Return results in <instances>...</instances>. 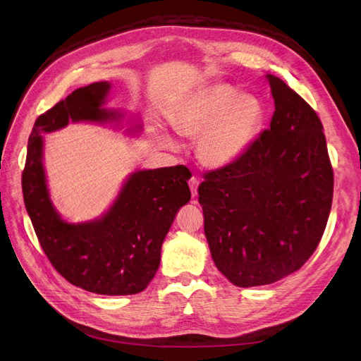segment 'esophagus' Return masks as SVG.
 Listing matches in <instances>:
<instances>
[{"instance_id":"34e87169","label":"esophagus","mask_w":361,"mask_h":361,"mask_svg":"<svg viewBox=\"0 0 361 361\" xmlns=\"http://www.w3.org/2000/svg\"><path fill=\"white\" fill-rule=\"evenodd\" d=\"M190 190H191V194H192V197H195V195H197V187H199V178H195V176H192L191 179H190Z\"/></svg>"}]
</instances>
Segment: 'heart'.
<instances>
[{
	"instance_id": "b5f03b06",
	"label": "heart",
	"mask_w": 361,
	"mask_h": 361,
	"mask_svg": "<svg viewBox=\"0 0 361 361\" xmlns=\"http://www.w3.org/2000/svg\"><path fill=\"white\" fill-rule=\"evenodd\" d=\"M265 108L255 96L239 94L235 87L216 82L190 96L171 117L178 134L198 138L197 155L207 167H227L241 158L259 137ZM169 147L174 141L164 140Z\"/></svg>"
}]
</instances>
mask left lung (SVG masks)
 Returning a JSON list of instances; mask_svg holds the SVG:
<instances>
[{
	"instance_id": "8db88e82",
	"label": "left lung",
	"mask_w": 361,
	"mask_h": 361,
	"mask_svg": "<svg viewBox=\"0 0 361 361\" xmlns=\"http://www.w3.org/2000/svg\"><path fill=\"white\" fill-rule=\"evenodd\" d=\"M276 110L269 128L199 187L204 235L218 271L239 288L269 285L318 248L331 209L334 173L313 108L267 75Z\"/></svg>"
}]
</instances>
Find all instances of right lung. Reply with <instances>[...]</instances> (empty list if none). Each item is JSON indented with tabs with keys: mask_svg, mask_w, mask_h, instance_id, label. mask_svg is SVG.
I'll return each instance as SVG.
<instances>
[{
	"mask_svg": "<svg viewBox=\"0 0 361 361\" xmlns=\"http://www.w3.org/2000/svg\"><path fill=\"white\" fill-rule=\"evenodd\" d=\"M108 90V82L81 87L37 117L28 138L23 194L39 244L60 276L89 292L133 295L157 274L164 238L179 207L191 199L190 170L174 166L137 171L101 220L69 224L54 209L42 166V133L69 120L114 117L101 108Z\"/></svg>",
	"mask_w": 361,
	"mask_h": 361,
	"instance_id": "obj_1",
	"label": "right lung"
}]
</instances>
